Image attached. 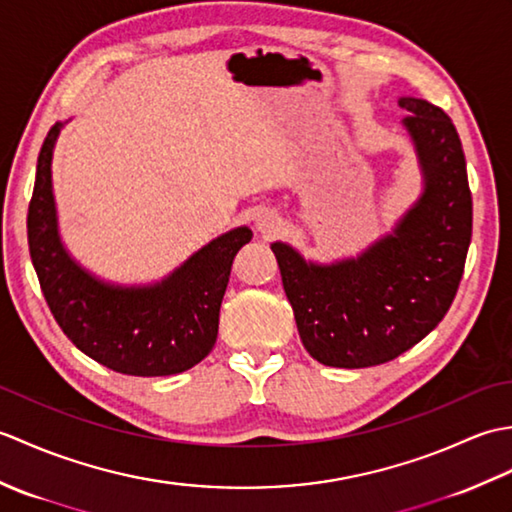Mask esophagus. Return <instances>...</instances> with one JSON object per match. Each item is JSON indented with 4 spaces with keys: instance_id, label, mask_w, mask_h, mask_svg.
<instances>
[{
    "instance_id": "obj_1",
    "label": "esophagus",
    "mask_w": 512,
    "mask_h": 512,
    "mask_svg": "<svg viewBox=\"0 0 512 512\" xmlns=\"http://www.w3.org/2000/svg\"><path fill=\"white\" fill-rule=\"evenodd\" d=\"M255 226H257V231H259V233H264V235H273L275 231H279V226H281V217H279L275 211L262 209V211H257V215H255Z\"/></svg>"
}]
</instances>
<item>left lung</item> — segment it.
I'll use <instances>...</instances> for the list:
<instances>
[{
	"label": "left lung",
	"mask_w": 512,
	"mask_h": 512,
	"mask_svg": "<svg viewBox=\"0 0 512 512\" xmlns=\"http://www.w3.org/2000/svg\"><path fill=\"white\" fill-rule=\"evenodd\" d=\"M424 176L420 200L356 259L306 262L275 242L281 281L308 354L330 367H372L420 343L449 312L473 231L460 136L440 107L398 101Z\"/></svg>",
	"instance_id": "8db88e82"
}]
</instances>
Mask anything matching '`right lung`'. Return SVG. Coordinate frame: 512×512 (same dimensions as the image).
Returning a JSON list of instances; mask_svg holds the SVG:
<instances>
[{
    "label": "right lung",
    "mask_w": 512,
    "mask_h": 512,
    "mask_svg": "<svg viewBox=\"0 0 512 512\" xmlns=\"http://www.w3.org/2000/svg\"><path fill=\"white\" fill-rule=\"evenodd\" d=\"M61 127L54 123L43 140L28 206L32 266L54 321L83 354L118 374L187 372L213 350L233 259L253 231L239 226L220 235L154 286L123 288L92 277L59 237L50 165Z\"/></svg>",
    "instance_id": "add662e5"
}]
</instances>
